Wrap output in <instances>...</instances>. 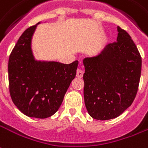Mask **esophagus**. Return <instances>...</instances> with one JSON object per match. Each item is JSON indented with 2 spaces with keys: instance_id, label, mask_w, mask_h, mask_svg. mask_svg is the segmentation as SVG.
<instances>
[{
  "instance_id": "34e87169",
  "label": "esophagus",
  "mask_w": 148,
  "mask_h": 148,
  "mask_svg": "<svg viewBox=\"0 0 148 148\" xmlns=\"http://www.w3.org/2000/svg\"><path fill=\"white\" fill-rule=\"evenodd\" d=\"M83 74H84V71L81 69H77V77H82Z\"/></svg>"
}]
</instances>
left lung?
<instances>
[{
	"instance_id": "left-lung-1",
	"label": "left lung",
	"mask_w": 148,
	"mask_h": 148,
	"mask_svg": "<svg viewBox=\"0 0 148 148\" xmlns=\"http://www.w3.org/2000/svg\"><path fill=\"white\" fill-rule=\"evenodd\" d=\"M117 41L83 60L84 99L89 115L114 119L131 106L138 90L142 60L128 33L118 27Z\"/></svg>"
}]
</instances>
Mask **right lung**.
<instances>
[{"mask_svg":"<svg viewBox=\"0 0 148 148\" xmlns=\"http://www.w3.org/2000/svg\"><path fill=\"white\" fill-rule=\"evenodd\" d=\"M38 24L23 33L11 52L8 82L12 99L22 113L46 119L59 110L76 76L78 61L64 64L35 60L31 40Z\"/></svg>","mask_w":148,"mask_h":148,"instance_id":"1","label":"right lung"}]
</instances>
